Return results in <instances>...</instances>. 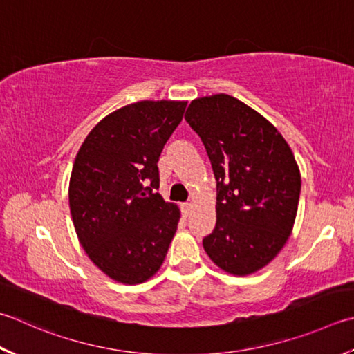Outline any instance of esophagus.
Instances as JSON below:
<instances>
[{
  "label": "esophagus",
  "instance_id": "34e87169",
  "mask_svg": "<svg viewBox=\"0 0 354 354\" xmlns=\"http://www.w3.org/2000/svg\"><path fill=\"white\" fill-rule=\"evenodd\" d=\"M192 209H193V205H192L190 203H185V204L183 205V210H184V214H185V216H189V214L192 213Z\"/></svg>",
  "mask_w": 354,
  "mask_h": 354
}]
</instances>
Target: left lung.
I'll use <instances>...</instances> for the list:
<instances>
[{
  "instance_id": "1",
  "label": "left lung",
  "mask_w": 354,
  "mask_h": 354,
  "mask_svg": "<svg viewBox=\"0 0 354 354\" xmlns=\"http://www.w3.org/2000/svg\"><path fill=\"white\" fill-rule=\"evenodd\" d=\"M185 121L216 179V225L204 250L230 274L258 272L293 230L301 193L293 151L272 122L225 93L193 100Z\"/></svg>"
}]
</instances>
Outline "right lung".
Returning a JSON list of instances; mask_svg holds the SVG:
<instances>
[{"label": "right lung", "instance_id": "add662e5", "mask_svg": "<svg viewBox=\"0 0 354 354\" xmlns=\"http://www.w3.org/2000/svg\"><path fill=\"white\" fill-rule=\"evenodd\" d=\"M185 101H140L101 120L80 147L68 184L78 239L101 272L141 283L162 266L179 209L159 189L158 161Z\"/></svg>", "mask_w": 354, "mask_h": 354}]
</instances>
